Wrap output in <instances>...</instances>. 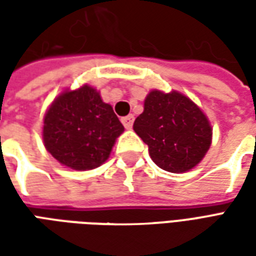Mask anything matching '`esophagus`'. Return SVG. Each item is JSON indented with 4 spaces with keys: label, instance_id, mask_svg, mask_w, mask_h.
Returning a JSON list of instances; mask_svg holds the SVG:
<instances>
[{
    "label": "esophagus",
    "instance_id": "34e87169",
    "mask_svg": "<svg viewBox=\"0 0 256 256\" xmlns=\"http://www.w3.org/2000/svg\"><path fill=\"white\" fill-rule=\"evenodd\" d=\"M133 122H134V116L133 115H128V116L122 118V123L123 126L126 128H133Z\"/></svg>",
    "mask_w": 256,
    "mask_h": 256
}]
</instances>
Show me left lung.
Listing matches in <instances>:
<instances>
[{
  "label": "left lung",
  "instance_id": "left-lung-1",
  "mask_svg": "<svg viewBox=\"0 0 256 256\" xmlns=\"http://www.w3.org/2000/svg\"><path fill=\"white\" fill-rule=\"evenodd\" d=\"M133 128L155 164L170 172H185L200 163L212 136L203 111L178 92L152 90Z\"/></svg>",
  "mask_w": 256,
  "mask_h": 256
}]
</instances>
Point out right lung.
Masks as SVG:
<instances>
[{
  "label": "right lung",
  "mask_w": 256,
  "mask_h": 256,
  "mask_svg": "<svg viewBox=\"0 0 256 256\" xmlns=\"http://www.w3.org/2000/svg\"><path fill=\"white\" fill-rule=\"evenodd\" d=\"M123 130L112 106L88 84L58 96L44 118L46 150L74 170L101 166Z\"/></svg>",
  "instance_id": "right-lung-1"
}]
</instances>
